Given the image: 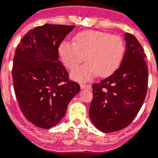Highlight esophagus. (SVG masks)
Returning a JSON list of instances; mask_svg holds the SVG:
<instances>
[{
    "label": "esophagus",
    "instance_id": "1",
    "mask_svg": "<svg viewBox=\"0 0 158 158\" xmlns=\"http://www.w3.org/2000/svg\"><path fill=\"white\" fill-rule=\"evenodd\" d=\"M81 89H91V86L89 85H86V84H81Z\"/></svg>",
    "mask_w": 158,
    "mask_h": 158
}]
</instances>
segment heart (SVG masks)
I'll list each match as a JSON object with an SVG mask.
<instances>
[{
	"label": "heart",
	"mask_w": 158,
	"mask_h": 158,
	"mask_svg": "<svg viewBox=\"0 0 158 158\" xmlns=\"http://www.w3.org/2000/svg\"><path fill=\"white\" fill-rule=\"evenodd\" d=\"M123 52V41L119 36L98 31L81 32L73 43L62 42L59 47L60 56L69 69L77 66L85 56L87 62L71 73L72 78L78 81L112 73L120 64Z\"/></svg>",
	"instance_id": "heart-1"
}]
</instances>
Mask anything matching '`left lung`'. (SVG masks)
I'll list each match as a JSON object with an SVG mask.
<instances>
[{"instance_id":"obj_1","label":"left lung","mask_w":158,"mask_h":158,"mask_svg":"<svg viewBox=\"0 0 158 158\" xmlns=\"http://www.w3.org/2000/svg\"><path fill=\"white\" fill-rule=\"evenodd\" d=\"M124 40L126 51L120 66L111 76L93 85L89 117L104 133L129 126L147 93L148 67L144 49L133 35L126 33Z\"/></svg>"}]
</instances>
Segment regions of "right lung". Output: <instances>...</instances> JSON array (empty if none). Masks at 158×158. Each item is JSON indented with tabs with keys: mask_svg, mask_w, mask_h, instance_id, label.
I'll return each mask as SVG.
<instances>
[{
	"mask_svg": "<svg viewBox=\"0 0 158 158\" xmlns=\"http://www.w3.org/2000/svg\"><path fill=\"white\" fill-rule=\"evenodd\" d=\"M74 25L44 24L29 31L17 46L12 81L20 110L36 127L56 126L80 91L58 61V48Z\"/></svg>",
	"mask_w": 158,
	"mask_h": 158,
	"instance_id": "add662e5",
	"label": "right lung"
}]
</instances>
